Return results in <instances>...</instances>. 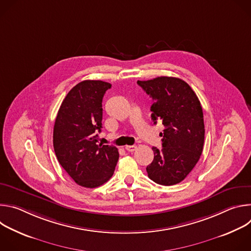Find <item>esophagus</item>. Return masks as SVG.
<instances>
[{
  "label": "esophagus",
  "instance_id": "34e87169",
  "mask_svg": "<svg viewBox=\"0 0 251 251\" xmlns=\"http://www.w3.org/2000/svg\"><path fill=\"white\" fill-rule=\"evenodd\" d=\"M125 149L128 151V152H134L136 149H137V146L135 145H131V146H126Z\"/></svg>",
  "mask_w": 251,
  "mask_h": 251
}]
</instances>
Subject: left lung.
I'll list each match as a JSON object with an SVG mask.
<instances>
[{
  "label": "left lung",
  "mask_w": 251,
  "mask_h": 251,
  "mask_svg": "<svg viewBox=\"0 0 251 251\" xmlns=\"http://www.w3.org/2000/svg\"><path fill=\"white\" fill-rule=\"evenodd\" d=\"M137 83L153 99L154 124L165 126L162 150L153 147L154 160L147 166L148 176L163 186L182 182L199 162L204 142V124L201 102L184 80L160 76Z\"/></svg>",
  "instance_id": "1"
}]
</instances>
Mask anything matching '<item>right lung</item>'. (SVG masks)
Here are the masks:
<instances>
[{
	"instance_id": "add662e5",
	"label": "right lung",
	"mask_w": 251,
	"mask_h": 251,
	"mask_svg": "<svg viewBox=\"0 0 251 251\" xmlns=\"http://www.w3.org/2000/svg\"><path fill=\"white\" fill-rule=\"evenodd\" d=\"M111 84L83 80L63 99L53 127L56 158L79 186L96 188L112 176L119 159L114 146L98 144L102 128V99Z\"/></svg>"
}]
</instances>
